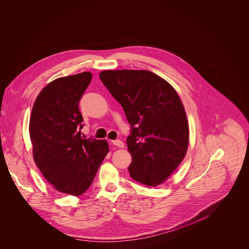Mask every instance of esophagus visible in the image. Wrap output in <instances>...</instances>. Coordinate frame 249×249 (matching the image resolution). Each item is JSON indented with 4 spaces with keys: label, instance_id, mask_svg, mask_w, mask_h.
<instances>
[{
    "label": "esophagus",
    "instance_id": "1",
    "mask_svg": "<svg viewBox=\"0 0 249 249\" xmlns=\"http://www.w3.org/2000/svg\"><path fill=\"white\" fill-rule=\"evenodd\" d=\"M112 143H113L115 146H117V147H119V148H124V143H123L121 140H114V141H112Z\"/></svg>",
    "mask_w": 249,
    "mask_h": 249
}]
</instances>
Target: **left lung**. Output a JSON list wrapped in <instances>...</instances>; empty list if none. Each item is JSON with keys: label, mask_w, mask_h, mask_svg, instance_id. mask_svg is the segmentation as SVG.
I'll return each instance as SVG.
<instances>
[{"label": "left lung", "mask_w": 249, "mask_h": 249, "mask_svg": "<svg viewBox=\"0 0 249 249\" xmlns=\"http://www.w3.org/2000/svg\"><path fill=\"white\" fill-rule=\"evenodd\" d=\"M100 79L123 107L130 124L127 137L131 177L157 186L183 160L189 140L186 113L168 82L150 71H103Z\"/></svg>", "instance_id": "8db88e82"}]
</instances>
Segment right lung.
<instances>
[{
    "label": "right lung",
    "instance_id": "right-lung-1",
    "mask_svg": "<svg viewBox=\"0 0 249 249\" xmlns=\"http://www.w3.org/2000/svg\"><path fill=\"white\" fill-rule=\"evenodd\" d=\"M91 80L90 72L54 80L38 95L30 118L36 165L56 190L74 196L90 187L109 152L106 140L81 136L79 102Z\"/></svg>",
    "mask_w": 249,
    "mask_h": 249
}]
</instances>
